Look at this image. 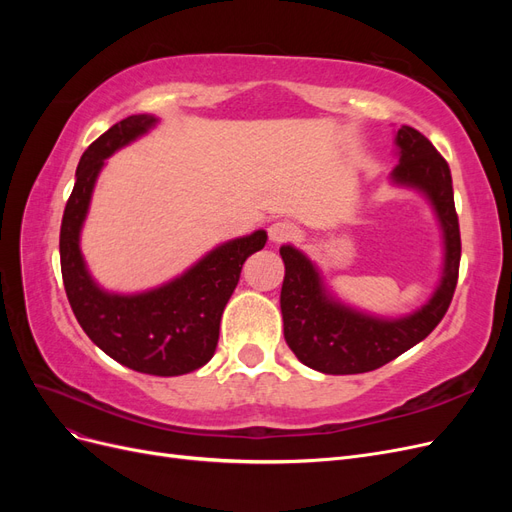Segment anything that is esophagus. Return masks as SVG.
Wrapping results in <instances>:
<instances>
[{
  "instance_id": "esophagus-1",
  "label": "esophagus",
  "mask_w": 512,
  "mask_h": 512,
  "mask_svg": "<svg viewBox=\"0 0 512 512\" xmlns=\"http://www.w3.org/2000/svg\"><path fill=\"white\" fill-rule=\"evenodd\" d=\"M297 237V226L286 222V220H280V222H273L269 226V239L273 243H286L290 239Z\"/></svg>"
}]
</instances>
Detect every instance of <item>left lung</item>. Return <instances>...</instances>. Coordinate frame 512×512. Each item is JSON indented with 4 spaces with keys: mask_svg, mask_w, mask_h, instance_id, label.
<instances>
[{
    "mask_svg": "<svg viewBox=\"0 0 512 512\" xmlns=\"http://www.w3.org/2000/svg\"><path fill=\"white\" fill-rule=\"evenodd\" d=\"M395 143L399 164L391 179L423 192L436 211L444 235V271L427 305L404 318H376L333 299L318 269L292 245H282L284 337L297 359L322 374L346 376L374 371L416 346L438 327L453 301L461 237L453 198L451 168L421 132L401 126Z\"/></svg>",
    "mask_w": 512,
    "mask_h": 512,
    "instance_id": "obj_1",
    "label": "left lung"
}]
</instances>
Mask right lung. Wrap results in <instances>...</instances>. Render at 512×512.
Here are the masks:
<instances>
[{
    "instance_id": "1",
    "label": "right lung",
    "mask_w": 512,
    "mask_h": 512,
    "mask_svg": "<svg viewBox=\"0 0 512 512\" xmlns=\"http://www.w3.org/2000/svg\"><path fill=\"white\" fill-rule=\"evenodd\" d=\"M156 123L153 115H130L85 149L61 220V277L76 320L100 350L141 374L181 376L211 361L222 312L239 284L243 262L265 247L267 232L256 230L218 245L160 288L141 294L102 290L89 275L79 247L91 192L104 160Z\"/></svg>"
}]
</instances>
